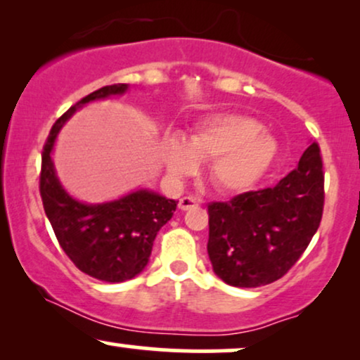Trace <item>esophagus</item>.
I'll return each mask as SVG.
<instances>
[{
    "label": "esophagus",
    "mask_w": 360,
    "mask_h": 360,
    "mask_svg": "<svg viewBox=\"0 0 360 360\" xmlns=\"http://www.w3.org/2000/svg\"><path fill=\"white\" fill-rule=\"evenodd\" d=\"M198 205H200V201H198V200H194V198H191V196H184V198H181L179 205H177V206H179V210L186 212V210H191Z\"/></svg>",
    "instance_id": "esophagus-1"
}]
</instances>
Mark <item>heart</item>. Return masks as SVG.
<instances>
[{"mask_svg": "<svg viewBox=\"0 0 360 360\" xmlns=\"http://www.w3.org/2000/svg\"><path fill=\"white\" fill-rule=\"evenodd\" d=\"M278 140L262 130L259 120L237 113L205 118L189 134H172L164 146L169 174L176 179L193 174L200 160L210 162V181L223 194L247 193L276 162Z\"/></svg>", "mask_w": 360, "mask_h": 360, "instance_id": "heart-1", "label": "heart"}]
</instances>
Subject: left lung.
Here are the masks:
<instances>
[{
  "label": "left lung",
  "instance_id": "obj_1",
  "mask_svg": "<svg viewBox=\"0 0 360 360\" xmlns=\"http://www.w3.org/2000/svg\"><path fill=\"white\" fill-rule=\"evenodd\" d=\"M323 171L318 143L272 188L208 206V255L213 272L235 288L283 278L307 250L323 213Z\"/></svg>",
  "mask_w": 360,
  "mask_h": 360
}]
</instances>
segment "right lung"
<instances>
[{
    "label": "right lung",
    "instance_id": "1",
    "mask_svg": "<svg viewBox=\"0 0 360 360\" xmlns=\"http://www.w3.org/2000/svg\"><path fill=\"white\" fill-rule=\"evenodd\" d=\"M128 88L105 86L77 101L52 127L42 154L40 196L53 233L77 269L105 283H123L146 269L157 232L171 220L177 203L147 188L105 203H82L62 186L52 154L60 128L77 110L122 96Z\"/></svg>",
    "mask_w": 360,
    "mask_h": 360
}]
</instances>
